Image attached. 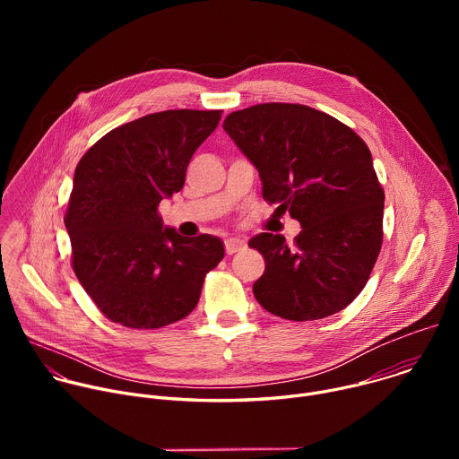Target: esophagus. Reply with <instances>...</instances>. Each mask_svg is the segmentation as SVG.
Listing matches in <instances>:
<instances>
[{"instance_id": "34e87169", "label": "esophagus", "mask_w": 459, "mask_h": 459, "mask_svg": "<svg viewBox=\"0 0 459 459\" xmlns=\"http://www.w3.org/2000/svg\"><path fill=\"white\" fill-rule=\"evenodd\" d=\"M245 247H247V243H245L243 239H239V238H229V239L225 241V252H227L229 255H232V254H236V252H241Z\"/></svg>"}]
</instances>
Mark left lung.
<instances>
[{
    "label": "left lung",
    "instance_id": "1",
    "mask_svg": "<svg viewBox=\"0 0 459 459\" xmlns=\"http://www.w3.org/2000/svg\"><path fill=\"white\" fill-rule=\"evenodd\" d=\"M225 133L254 163L264 200L301 223L292 245L254 236L265 257L259 305L290 321L333 316L368 281L383 241L385 192L367 143L336 117L298 103H261L225 117Z\"/></svg>",
    "mask_w": 459,
    "mask_h": 459
}]
</instances>
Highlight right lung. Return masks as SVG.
Returning <instances> with one entry per match:
<instances>
[{
  "label": "right lung",
  "instance_id": "obj_1",
  "mask_svg": "<svg viewBox=\"0 0 459 459\" xmlns=\"http://www.w3.org/2000/svg\"><path fill=\"white\" fill-rule=\"evenodd\" d=\"M223 110H163L116 126L80 160L65 214L73 269L105 317L154 331L198 305L220 238L163 229L160 204L179 192L192 154Z\"/></svg>",
  "mask_w": 459,
  "mask_h": 459
}]
</instances>
